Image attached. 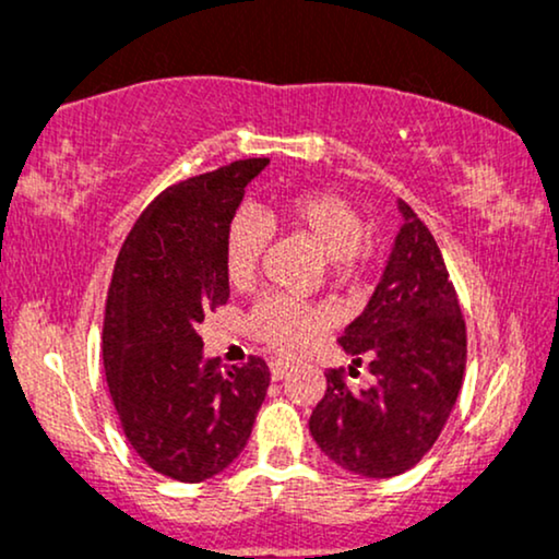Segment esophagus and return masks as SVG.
I'll return each mask as SVG.
<instances>
[{"label": "esophagus", "instance_id": "1", "mask_svg": "<svg viewBox=\"0 0 559 559\" xmlns=\"http://www.w3.org/2000/svg\"><path fill=\"white\" fill-rule=\"evenodd\" d=\"M293 364L287 358H272L269 360V371H272V379H285L290 373Z\"/></svg>", "mask_w": 559, "mask_h": 559}]
</instances>
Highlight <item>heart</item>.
Instances as JSON below:
<instances>
[{"label":"heart","instance_id":"obj_1","mask_svg":"<svg viewBox=\"0 0 559 559\" xmlns=\"http://www.w3.org/2000/svg\"><path fill=\"white\" fill-rule=\"evenodd\" d=\"M274 216L304 235L324 253L332 280L347 282L366 261V225L350 203L332 193H295L277 199ZM269 227L251 209H240L229 219L225 233V272L235 287L255 277L261 255L266 251ZM248 326L261 343L280 353H298L324 332L326 313L317 306L300 304L290 295H264L253 306Z\"/></svg>","mask_w":559,"mask_h":559}]
</instances>
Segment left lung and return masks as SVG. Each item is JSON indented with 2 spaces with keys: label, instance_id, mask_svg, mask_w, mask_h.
Listing matches in <instances>:
<instances>
[{
  "label": "left lung",
  "instance_id": "8db88e82",
  "mask_svg": "<svg viewBox=\"0 0 559 559\" xmlns=\"http://www.w3.org/2000/svg\"><path fill=\"white\" fill-rule=\"evenodd\" d=\"M395 246L369 306L347 324L340 347L353 356L350 377L369 360L371 386L347 384L330 369L311 413V437L350 474L390 478L413 468L448 424L463 386L465 321L435 235L397 201Z\"/></svg>",
  "mask_w": 559,
  "mask_h": 559
}]
</instances>
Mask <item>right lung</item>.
Masks as SVG:
<instances>
[{
	"label": "right lung",
	"instance_id": "right-lung-1",
	"mask_svg": "<svg viewBox=\"0 0 559 559\" xmlns=\"http://www.w3.org/2000/svg\"><path fill=\"white\" fill-rule=\"evenodd\" d=\"M269 159H240L162 190L117 255L104 311V371L133 450L156 474L195 484L246 448L269 366L203 358L199 324L225 306V233Z\"/></svg>",
	"mask_w": 559,
	"mask_h": 559
}]
</instances>
